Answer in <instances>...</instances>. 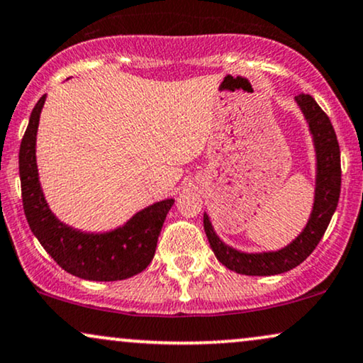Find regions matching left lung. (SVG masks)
<instances>
[{"label": "left lung", "mask_w": 363, "mask_h": 363, "mask_svg": "<svg viewBox=\"0 0 363 363\" xmlns=\"http://www.w3.org/2000/svg\"><path fill=\"white\" fill-rule=\"evenodd\" d=\"M301 112L308 122L316 150V187L313 211L301 235L286 247L269 253H241L235 247L224 245L216 236L208 214H204V231L216 258L231 272L250 277H272L290 272L313 253V250L327 231L330 219L337 209L342 186L340 147L337 134L327 113L320 108L308 94L295 97Z\"/></svg>", "instance_id": "left-lung-1"}]
</instances>
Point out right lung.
<instances>
[{
	"label": "right lung",
	"mask_w": 363,
	"mask_h": 363,
	"mask_svg": "<svg viewBox=\"0 0 363 363\" xmlns=\"http://www.w3.org/2000/svg\"><path fill=\"white\" fill-rule=\"evenodd\" d=\"M43 95L30 116L20 145V181L26 221L40 245L67 273L90 281H117L144 272L154 258L157 238L174 199L142 209L122 228L102 235L77 231L60 223L50 211L36 169V130Z\"/></svg>",
	"instance_id": "obj_1"
}]
</instances>
